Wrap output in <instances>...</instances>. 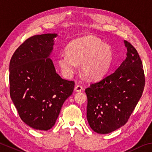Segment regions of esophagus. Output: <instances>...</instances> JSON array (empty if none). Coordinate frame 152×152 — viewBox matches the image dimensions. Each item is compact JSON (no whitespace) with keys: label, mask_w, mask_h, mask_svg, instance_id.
<instances>
[{"label":"esophagus","mask_w":152,"mask_h":152,"mask_svg":"<svg viewBox=\"0 0 152 152\" xmlns=\"http://www.w3.org/2000/svg\"><path fill=\"white\" fill-rule=\"evenodd\" d=\"M82 90H83V87L81 85H76L74 88V90L76 91V92H81Z\"/></svg>","instance_id":"34e87169"}]
</instances>
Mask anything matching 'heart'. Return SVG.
<instances>
[{
	"label": "heart",
	"instance_id": "1",
	"mask_svg": "<svg viewBox=\"0 0 152 152\" xmlns=\"http://www.w3.org/2000/svg\"><path fill=\"white\" fill-rule=\"evenodd\" d=\"M113 60L111 46L94 36H88L71 42L66 54L58 56V64L66 76H71L76 64H81V70L87 78H100L107 72Z\"/></svg>",
	"mask_w": 152,
	"mask_h": 152
}]
</instances>
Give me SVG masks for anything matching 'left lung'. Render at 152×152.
<instances>
[{
    "instance_id": "obj_1",
    "label": "left lung",
    "mask_w": 152,
    "mask_h": 152,
    "mask_svg": "<svg viewBox=\"0 0 152 152\" xmlns=\"http://www.w3.org/2000/svg\"><path fill=\"white\" fill-rule=\"evenodd\" d=\"M127 57L112 74L85 90L87 120L96 133L106 134L128 122L142 95L145 75L136 49L124 40Z\"/></svg>"
}]
</instances>
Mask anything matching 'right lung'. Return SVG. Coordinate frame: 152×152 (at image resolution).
I'll return each mask as SVG.
<instances>
[{"instance_id":"obj_1","label":"right lung","mask_w":152,"mask_h":152,"mask_svg":"<svg viewBox=\"0 0 152 152\" xmlns=\"http://www.w3.org/2000/svg\"><path fill=\"white\" fill-rule=\"evenodd\" d=\"M56 34L35 35L16 50L9 65L10 95L21 120L46 131L54 126L75 83L56 72L49 56Z\"/></svg>"}]
</instances>
